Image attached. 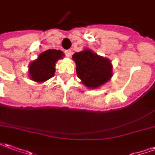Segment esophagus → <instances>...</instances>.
Wrapping results in <instances>:
<instances>
[{"instance_id": "esophagus-1", "label": "esophagus", "mask_w": 155, "mask_h": 155, "mask_svg": "<svg viewBox=\"0 0 155 155\" xmlns=\"http://www.w3.org/2000/svg\"><path fill=\"white\" fill-rule=\"evenodd\" d=\"M71 53H72L71 50H65V51H64V54H65L67 57H70V56H71Z\"/></svg>"}]
</instances>
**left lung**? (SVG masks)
I'll use <instances>...</instances> for the list:
<instances>
[{"label":"left lung","mask_w":155,"mask_h":155,"mask_svg":"<svg viewBox=\"0 0 155 155\" xmlns=\"http://www.w3.org/2000/svg\"><path fill=\"white\" fill-rule=\"evenodd\" d=\"M76 64V74L82 83L89 88H97L106 83L112 76L110 60L101 57L91 50H84L73 54Z\"/></svg>","instance_id":"obj_1"}]
</instances>
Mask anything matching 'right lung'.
I'll list each match as a JSON object with an SVG mask.
<instances>
[{
	"label": "right lung",
	"mask_w": 155,
	"mask_h": 155,
	"mask_svg": "<svg viewBox=\"0 0 155 155\" xmlns=\"http://www.w3.org/2000/svg\"><path fill=\"white\" fill-rule=\"evenodd\" d=\"M64 54L58 50H47L42 52L38 59L29 65V74L32 81L36 82H44L54 75L55 62L63 58Z\"/></svg>",
	"instance_id": "add662e5"
}]
</instances>
